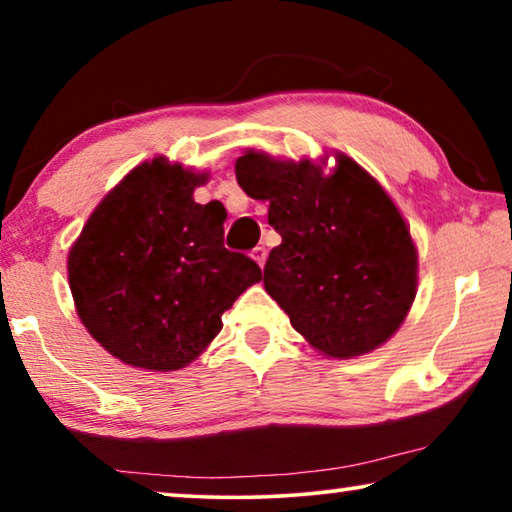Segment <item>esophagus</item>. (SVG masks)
<instances>
[{
	"label": "esophagus",
	"mask_w": 512,
	"mask_h": 512,
	"mask_svg": "<svg viewBox=\"0 0 512 512\" xmlns=\"http://www.w3.org/2000/svg\"><path fill=\"white\" fill-rule=\"evenodd\" d=\"M266 248L264 246H257V248H253V259L255 262L259 264V266H264V262H266Z\"/></svg>",
	"instance_id": "1"
}]
</instances>
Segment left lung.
I'll return each instance as SVG.
<instances>
[{"label":"left lung","mask_w":512,"mask_h":512,"mask_svg":"<svg viewBox=\"0 0 512 512\" xmlns=\"http://www.w3.org/2000/svg\"><path fill=\"white\" fill-rule=\"evenodd\" d=\"M248 196L268 201L282 244L264 266V287L296 332L336 359L391 339L418 284V255L388 194L350 158L323 176L311 162L248 151L235 164Z\"/></svg>","instance_id":"left-lung-1"}]
</instances>
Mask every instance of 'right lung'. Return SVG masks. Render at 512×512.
Instances as JSON below:
<instances>
[{
    "instance_id": "1",
    "label": "right lung",
    "mask_w": 512,
    "mask_h": 512,
    "mask_svg": "<svg viewBox=\"0 0 512 512\" xmlns=\"http://www.w3.org/2000/svg\"><path fill=\"white\" fill-rule=\"evenodd\" d=\"M205 173L162 160L103 198L69 253V289L88 332L124 363L178 370L216 334L221 314L262 268L223 246L225 207L201 205Z\"/></svg>"
}]
</instances>
